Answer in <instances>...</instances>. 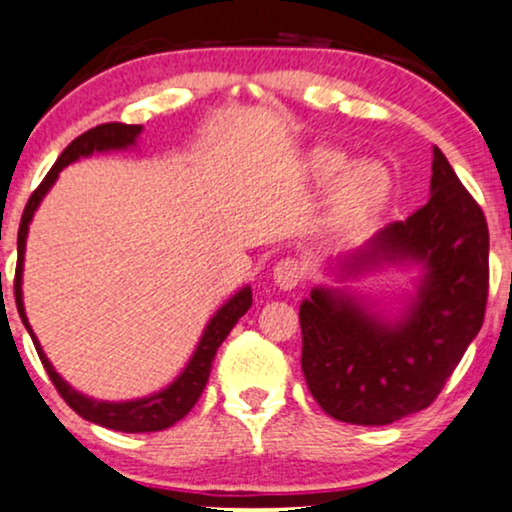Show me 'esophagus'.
Returning <instances> with one entry per match:
<instances>
[{"mask_svg": "<svg viewBox=\"0 0 512 512\" xmlns=\"http://www.w3.org/2000/svg\"><path fill=\"white\" fill-rule=\"evenodd\" d=\"M301 281H303V267L296 260H289V257H286V260L276 262L274 284L279 286V289L291 291V289H296Z\"/></svg>", "mask_w": 512, "mask_h": 512, "instance_id": "obj_1", "label": "esophagus"}]
</instances>
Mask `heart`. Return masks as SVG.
I'll return each instance as SVG.
<instances>
[{
  "label": "heart",
  "instance_id": "1",
  "mask_svg": "<svg viewBox=\"0 0 512 512\" xmlns=\"http://www.w3.org/2000/svg\"><path fill=\"white\" fill-rule=\"evenodd\" d=\"M308 175L315 185L334 182L327 221L342 236H358L368 231L392 199V175L380 161H349L344 151L334 146H317L308 156Z\"/></svg>",
  "mask_w": 512,
  "mask_h": 512
}]
</instances>
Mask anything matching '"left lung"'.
Listing matches in <instances>:
<instances>
[{
    "label": "left lung",
    "instance_id": "left-lung-1",
    "mask_svg": "<svg viewBox=\"0 0 512 512\" xmlns=\"http://www.w3.org/2000/svg\"><path fill=\"white\" fill-rule=\"evenodd\" d=\"M431 199L375 233L327 272L337 281L383 267H419L397 313L349 286H315L301 303V368L332 419L387 426L426 409L477 337L489 296L484 211L433 146Z\"/></svg>",
    "mask_w": 512,
    "mask_h": 512
}]
</instances>
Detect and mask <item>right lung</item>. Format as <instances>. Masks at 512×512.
<instances>
[{"label":"right lung","mask_w":512,"mask_h":512,"mask_svg":"<svg viewBox=\"0 0 512 512\" xmlns=\"http://www.w3.org/2000/svg\"><path fill=\"white\" fill-rule=\"evenodd\" d=\"M139 134H142V125H122V122H108V125H98L88 132L76 137L67 149L62 151L57 158L55 166L50 168V173L45 175V180L40 182L38 190L33 192L28 199L26 209H23L21 226H19V262H16V279H14V293H16V308H19L21 322L26 325L28 334H31L35 351H38L40 361H43L45 370H48L52 385L57 387L64 402L72 407L81 419L91 421V424L113 428V431L122 433H151V431H163L178 424L182 416H187V411L197 404L199 395L207 387L211 363H214L216 349L223 344V339L228 337V332L236 327V322L250 310L252 305V289L243 286L238 293H233L226 303L216 310L214 317L204 327L199 344L192 354L187 366L182 368V373L173 380L168 387L154 392V395L127 399V402H105V399H93L84 395V392L74 390L67 380L57 373L55 366L50 363V358L45 356L43 346H40L38 337H35L31 325H28L26 308H23V255H26V238H28V226H31L33 214L38 211L43 197L48 195L50 187L57 182V175L62 173V168H67L69 163L79 161V158H88L93 154H105V151H125L137 146Z\"/></svg>","instance_id":"obj_1"}]
</instances>
